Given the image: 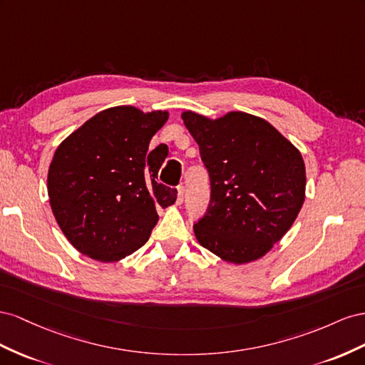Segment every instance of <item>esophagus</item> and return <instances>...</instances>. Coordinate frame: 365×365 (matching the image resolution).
Here are the masks:
<instances>
[{"label":"esophagus","instance_id":"esophagus-1","mask_svg":"<svg viewBox=\"0 0 365 365\" xmlns=\"http://www.w3.org/2000/svg\"><path fill=\"white\" fill-rule=\"evenodd\" d=\"M183 199H185V186L180 185V186H177V200H175V203L182 205Z\"/></svg>","mask_w":365,"mask_h":365}]
</instances>
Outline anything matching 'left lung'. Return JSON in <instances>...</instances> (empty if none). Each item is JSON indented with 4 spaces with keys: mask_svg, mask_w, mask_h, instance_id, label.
<instances>
[{
    "mask_svg": "<svg viewBox=\"0 0 365 365\" xmlns=\"http://www.w3.org/2000/svg\"><path fill=\"white\" fill-rule=\"evenodd\" d=\"M210 173L211 200L194 225L199 243L225 262H254L281 240L304 203L301 153L262 118L231 111L211 120L182 114Z\"/></svg>",
    "mask_w": 365,
    "mask_h": 365,
    "instance_id": "8db88e82",
    "label": "left lung"
}]
</instances>
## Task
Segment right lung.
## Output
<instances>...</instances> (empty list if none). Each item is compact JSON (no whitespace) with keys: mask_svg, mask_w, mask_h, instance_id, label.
<instances>
[{"mask_svg":"<svg viewBox=\"0 0 365 365\" xmlns=\"http://www.w3.org/2000/svg\"><path fill=\"white\" fill-rule=\"evenodd\" d=\"M168 111L120 106L88 119L62 142L50 163V206L81 254L111 263L138 251L177 190L158 182L163 160L148 154Z\"/></svg>","mask_w":365,"mask_h":365,"instance_id":"obj_1","label":"right lung"}]
</instances>
